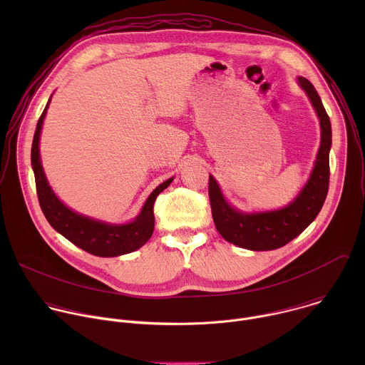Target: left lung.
<instances>
[{
	"mask_svg": "<svg viewBox=\"0 0 365 365\" xmlns=\"http://www.w3.org/2000/svg\"><path fill=\"white\" fill-rule=\"evenodd\" d=\"M297 83L310 99L321 125V145L315 166L297 196L280 210L241 212L227 202L218 182L210 175V200L215 227L224 240L241 248L269 251L286 245L315 221L327 199L332 145L331 121L315 86L302 76L297 78Z\"/></svg>",
	"mask_w": 365,
	"mask_h": 365,
	"instance_id": "8db88e82",
	"label": "left lung"
}]
</instances>
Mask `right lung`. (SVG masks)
<instances>
[{
  "mask_svg": "<svg viewBox=\"0 0 365 365\" xmlns=\"http://www.w3.org/2000/svg\"><path fill=\"white\" fill-rule=\"evenodd\" d=\"M50 99L51 96L48 98L46 108L37 121L31 144V166L36 179V189L46 220L72 244L98 257H118L138 250L150 240L154 231V200L160 192H163L172 183L173 178L155 187L143 205L140 214L127 224L103 222L72 211L50 187L40 159V133Z\"/></svg>",
  "mask_w": 365,
  "mask_h": 365,
  "instance_id": "obj_1",
  "label": "right lung"
}]
</instances>
